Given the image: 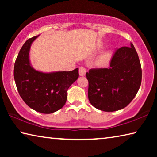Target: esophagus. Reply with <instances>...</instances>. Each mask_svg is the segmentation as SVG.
<instances>
[{"mask_svg": "<svg viewBox=\"0 0 157 157\" xmlns=\"http://www.w3.org/2000/svg\"><path fill=\"white\" fill-rule=\"evenodd\" d=\"M79 74L80 76L84 77L86 75V69L84 67H79Z\"/></svg>", "mask_w": 157, "mask_h": 157, "instance_id": "esophagus-1", "label": "esophagus"}]
</instances>
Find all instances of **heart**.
<instances>
[{
    "label": "heart",
    "instance_id": "b5f03b06",
    "mask_svg": "<svg viewBox=\"0 0 157 157\" xmlns=\"http://www.w3.org/2000/svg\"><path fill=\"white\" fill-rule=\"evenodd\" d=\"M110 56H111L110 52H105L104 54H103L102 56L100 57L99 62L100 63H107L108 61H109V59Z\"/></svg>",
    "mask_w": 157,
    "mask_h": 157
}]
</instances>
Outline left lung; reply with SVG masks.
Wrapping results in <instances>:
<instances>
[{"label":"left lung","mask_w":157,"mask_h":157,"mask_svg":"<svg viewBox=\"0 0 157 157\" xmlns=\"http://www.w3.org/2000/svg\"><path fill=\"white\" fill-rule=\"evenodd\" d=\"M88 97L98 109L112 112L126 107L140 88L142 71L139 56L132 43L114 53L109 68L91 69Z\"/></svg>","instance_id":"8db88e82"}]
</instances>
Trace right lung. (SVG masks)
I'll return each mask as SVG.
<instances>
[{"mask_svg":"<svg viewBox=\"0 0 157 157\" xmlns=\"http://www.w3.org/2000/svg\"><path fill=\"white\" fill-rule=\"evenodd\" d=\"M39 36L29 39L21 48L14 63V77L18 94L25 104L34 111L48 114L65 105L68 89L79 77V68L50 73L35 70L29 53Z\"/></svg>","mask_w":157,"mask_h":157,"instance_id":"1","label":"right lung"}]
</instances>
